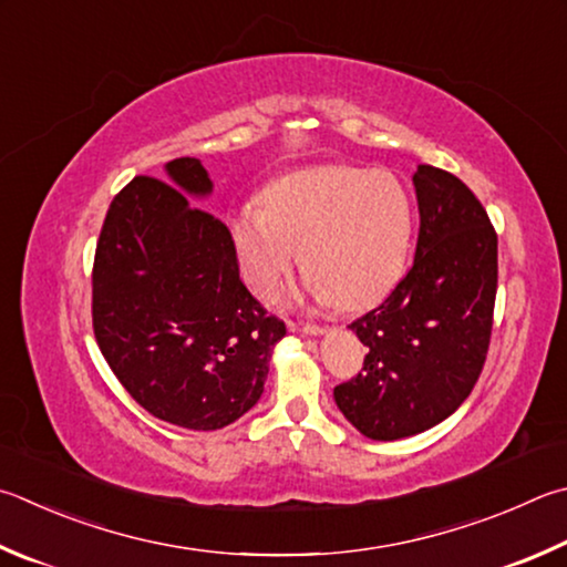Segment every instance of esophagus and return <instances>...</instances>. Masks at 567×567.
Returning a JSON list of instances; mask_svg holds the SVG:
<instances>
[{"instance_id": "34e87169", "label": "esophagus", "mask_w": 567, "mask_h": 567, "mask_svg": "<svg viewBox=\"0 0 567 567\" xmlns=\"http://www.w3.org/2000/svg\"><path fill=\"white\" fill-rule=\"evenodd\" d=\"M290 332L300 334V337H319V334H324V327L310 324V322H290Z\"/></svg>"}]
</instances>
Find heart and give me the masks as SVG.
<instances>
[{"instance_id": "b5f03b06", "label": "heart", "mask_w": 567, "mask_h": 567, "mask_svg": "<svg viewBox=\"0 0 567 567\" xmlns=\"http://www.w3.org/2000/svg\"><path fill=\"white\" fill-rule=\"evenodd\" d=\"M228 235L243 280L260 300L280 295L300 248L305 297L364 310L404 272L414 210L394 173L319 166L270 185L262 205H240Z\"/></svg>"}]
</instances>
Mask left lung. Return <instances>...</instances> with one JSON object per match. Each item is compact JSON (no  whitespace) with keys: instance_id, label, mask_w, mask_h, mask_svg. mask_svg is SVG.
<instances>
[{"instance_id":"1","label":"left lung","mask_w":567,"mask_h":567,"mask_svg":"<svg viewBox=\"0 0 567 567\" xmlns=\"http://www.w3.org/2000/svg\"><path fill=\"white\" fill-rule=\"evenodd\" d=\"M414 265L377 310L349 329L367 347L364 372L334 389L359 434L416 436L466 401L486 362L498 282V238L466 183L419 166Z\"/></svg>"}]
</instances>
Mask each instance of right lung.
Masks as SVG:
<instances>
[{
	"instance_id": "obj_1",
	"label": "right lung",
	"mask_w": 567,
	"mask_h": 567,
	"mask_svg": "<svg viewBox=\"0 0 567 567\" xmlns=\"http://www.w3.org/2000/svg\"><path fill=\"white\" fill-rule=\"evenodd\" d=\"M113 198L94 260V334L111 372L161 421L215 431L265 391L280 319L240 280L228 228L193 200L213 193L198 158L166 163Z\"/></svg>"
}]
</instances>
